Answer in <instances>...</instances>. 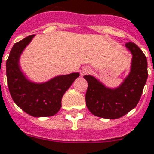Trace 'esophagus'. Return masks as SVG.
<instances>
[{"mask_svg": "<svg viewBox=\"0 0 154 154\" xmlns=\"http://www.w3.org/2000/svg\"><path fill=\"white\" fill-rule=\"evenodd\" d=\"M91 72V68L88 67H82L80 71V73H81V76H85V75H87V74L90 73Z\"/></svg>", "mask_w": 154, "mask_h": 154, "instance_id": "obj_1", "label": "esophagus"}]
</instances>
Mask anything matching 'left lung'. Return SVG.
<instances>
[{
  "instance_id": "left-lung-1",
  "label": "left lung",
  "mask_w": 154,
  "mask_h": 154,
  "mask_svg": "<svg viewBox=\"0 0 154 154\" xmlns=\"http://www.w3.org/2000/svg\"><path fill=\"white\" fill-rule=\"evenodd\" d=\"M125 47L132 54L130 71L118 87H109L91 75L84 76L88 83L86 105L94 116L118 119L139 103L148 79L147 58L135 44L126 43Z\"/></svg>"
}]
</instances>
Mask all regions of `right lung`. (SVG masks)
Here are the masks:
<instances>
[{"label":"right lung","mask_w":154,"mask_h":154,"mask_svg":"<svg viewBox=\"0 0 154 154\" xmlns=\"http://www.w3.org/2000/svg\"><path fill=\"white\" fill-rule=\"evenodd\" d=\"M35 35L14 44L6 61V77L12 99L20 108L34 117L56 115L62 106L64 93L79 77V72L60 75L44 82L29 80L21 70L20 56Z\"/></svg>","instance_id":"obj_1"}]
</instances>
